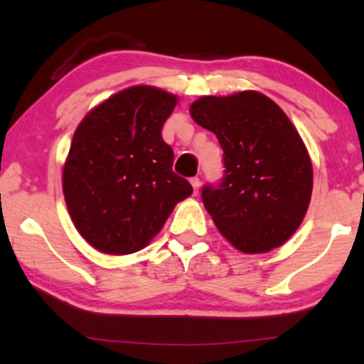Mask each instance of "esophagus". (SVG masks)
<instances>
[{
  "mask_svg": "<svg viewBox=\"0 0 364 364\" xmlns=\"http://www.w3.org/2000/svg\"><path fill=\"white\" fill-rule=\"evenodd\" d=\"M191 184H193V189H194V194H198L199 193V186H200V180L198 176H194V178H191Z\"/></svg>",
  "mask_w": 364,
  "mask_h": 364,
  "instance_id": "1",
  "label": "esophagus"
}]
</instances>
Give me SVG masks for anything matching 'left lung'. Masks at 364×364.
I'll return each mask as SVG.
<instances>
[{
  "label": "left lung",
  "instance_id": "obj_1",
  "mask_svg": "<svg viewBox=\"0 0 364 364\" xmlns=\"http://www.w3.org/2000/svg\"><path fill=\"white\" fill-rule=\"evenodd\" d=\"M189 113L223 149L222 183L203 189L218 232L246 255L284 245L301 225L313 193V164L290 118L256 90L199 97Z\"/></svg>",
  "mask_w": 364,
  "mask_h": 364
}]
</instances>
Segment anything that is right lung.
I'll return each mask as SVG.
<instances>
[{"label":"right lung","instance_id":"add662e5","mask_svg":"<svg viewBox=\"0 0 364 364\" xmlns=\"http://www.w3.org/2000/svg\"><path fill=\"white\" fill-rule=\"evenodd\" d=\"M176 103L170 92L132 85L92 108L74 131L63 194L74 227L103 255L144 250L193 194L161 139Z\"/></svg>","mask_w":364,"mask_h":364}]
</instances>
